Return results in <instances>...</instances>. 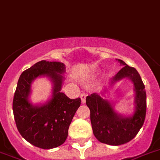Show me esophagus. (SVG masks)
<instances>
[{
  "label": "esophagus",
  "instance_id": "34e87169",
  "mask_svg": "<svg viewBox=\"0 0 160 160\" xmlns=\"http://www.w3.org/2000/svg\"><path fill=\"white\" fill-rule=\"evenodd\" d=\"M86 97H87V95H86L85 93H82L81 95H80V98H81V102H82V104H84V103H85Z\"/></svg>",
  "mask_w": 160,
  "mask_h": 160
}]
</instances>
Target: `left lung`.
<instances>
[{
    "mask_svg": "<svg viewBox=\"0 0 160 160\" xmlns=\"http://www.w3.org/2000/svg\"><path fill=\"white\" fill-rule=\"evenodd\" d=\"M123 66L109 81V87L123 79H130L135 92V109L130 116L118 113L113 105L105 98V88L101 95L92 93L86 97V105L90 109L92 131L98 141L112 146H119L130 142L137 135L143 125L147 112V95L145 85L134 68L128 66L124 61L117 59Z\"/></svg>",
    "mask_w": 160,
    "mask_h": 160,
    "instance_id": "1",
    "label": "left lung"
}]
</instances>
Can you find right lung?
Instances as JSON below:
<instances>
[{
	"label": "right lung",
	"mask_w": 160,
	"mask_h": 160,
	"mask_svg": "<svg viewBox=\"0 0 160 160\" xmlns=\"http://www.w3.org/2000/svg\"><path fill=\"white\" fill-rule=\"evenodd\" d=\"M64 72L63 63L42 60L22 72L18 82L13 101L17 128L26 141L42 149H52L64 142L72 118L81 104L79 97L70 99L60 92ZM41 75L52 82V96L47 103L34 106L28 99L31 84Z\"/></svg>",
	"instance_id": "add662e5"
}]
</instances>
